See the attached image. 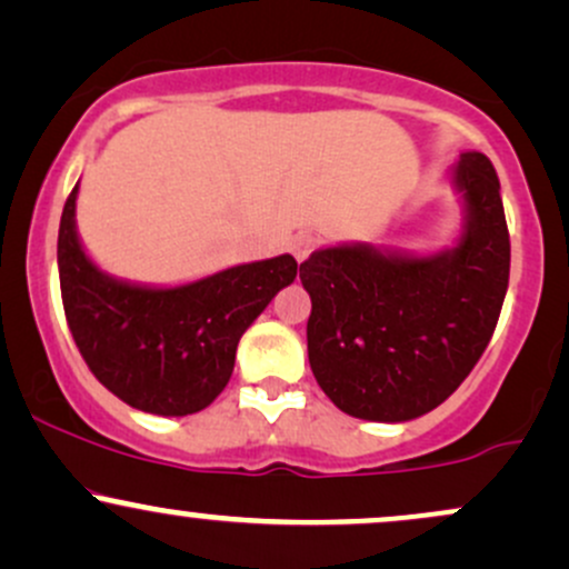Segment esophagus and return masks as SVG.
<instances>
[{
	"mask_svg": "<svg viewBox=\"0 0 569 569\" xmlns=\"http://www.w3.org/2000/svg\"><path fill=\"white\" fill-rule=\"evenodd\" d=\"M289 246H291L293 257H297L299 262H305V259L318 248V238L312 232H299V234H293Z\"/></svg>",
	"mask_w": 569,
	"mask_h": 569,
	"instance_id": "1",
	"label": "esophagus"
}]
</instances>
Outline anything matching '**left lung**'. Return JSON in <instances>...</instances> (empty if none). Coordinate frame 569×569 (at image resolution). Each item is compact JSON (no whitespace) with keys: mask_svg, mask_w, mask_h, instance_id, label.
<instances>
[{"mask_svg":"<svg viewBox=\"0 0 569 569\" xmlns=\"http://www.w3.org/2000/svg\"><path fill=\"white\" fill-rule=\"evenodd\" d=\"M468 227L441 257H388L367 246L323 248L299 267L312 299L307 356L345 415L403 422L447 401L498 326L511 272L500 179L487 154L455 166Z\"/></svg>","mask_w":569,"mask_h":569,"instance_id":"8db88e82","label":"left lung"}]
</instances>
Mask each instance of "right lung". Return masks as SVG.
Instances as JSON below:
<instances>
[{
	"label": "right lung",
	"instance_id": "1",
	"mask_svg": "<svg viewBox=\"0 0 569 569\" xmlns=\"http://www.w3.org/2000/svg\"><path fill=\"white\" fill-rule=\"evenodd\" d=\"M71 189L58 230V276L71 337L96 380L133 409L181 417L206 409L230 382L234 350L253 318L297 278L283 257L230 267L179 289L107 278L74 232Z\"/></svg>",
	"mask_w": 569,
	"mask_h": 569
}]
</instances>
